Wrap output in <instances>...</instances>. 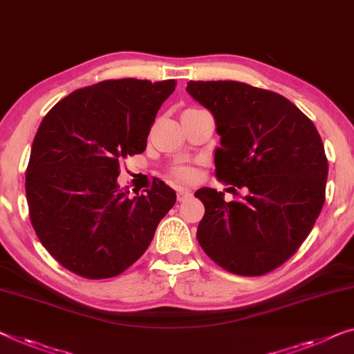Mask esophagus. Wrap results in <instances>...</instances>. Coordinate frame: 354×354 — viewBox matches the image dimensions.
I'll use <instances>...</instances> for the list:
<instances>
[{
	"mask_svg": "<svg viewBox=\"0 0 354 354\" xmlns=\"http://www.w3.org/2000/svg\"><path fill=\"white\" fill-rule=\"evenodd\" d=\"M176 194H178V202H186L187 198L192 197V192L189 191V189H184V187H179Z\"/></svg>",
	"mask_w": 354,
	"mask_h": 354,
	"instance_id": "1",
	"label": "esophagus"
}]
</instances>
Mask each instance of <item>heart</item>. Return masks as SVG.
<instances>
[{"label":"heart","mask_w":354,"mask_h":354,"mask_svg":"<svg viewBox=\"0 0 354 354\" xmlns=\"http://www.w3.org/2000/svg\"><path fill=\"white\" fill-rule=\"evenodd\" d=\"M178 178H183V179H189L192 176L191 170H187V168H178V170L175 171Z\"/></svg>","instance_id":"b5f03b06"}]
</instances>
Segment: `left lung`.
I'll return each instance as SVG.
<instances>
[{
	"label": "left lung",
	"instance_id": "8db88e82",
	"mask_svg": "<svg viewBox=\"0 0 354 354\" xmlns=\"http://www.w3.org/2000/svg\"><path fill=\"white\" fill-rule=\"evenodd\" d=\"M186 91L213 114L216 176L236 197L195 192L205 205L198 243L236 275L272 272L299 250L324 205L328 159L318 130L283 95L243 82L191 81Z\"/></svg>",
	"mask_w": 354,
	"mask_h": 354
}]
</instances>
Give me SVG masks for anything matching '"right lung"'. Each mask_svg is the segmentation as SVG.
<instances>
[{
  "instance_id": "1",
  "label": "right lung",
  "mask_w": 354,
  "mask_h": 354,
  "mask_svg": "<svg viewBox=\"0 0 354 354\" xmlns=\"http://www.w3.org/2000/svg\"><path fill=\"white\" fill-rule=\"evenodd\" d=\"M175 79H114L77 88L42 119L31 146L25 191L39 241L84 278L122 273L138 261L176 202L165 183L129 197L120 162L146 149Z\"/></svg>"
}]
</instances>
